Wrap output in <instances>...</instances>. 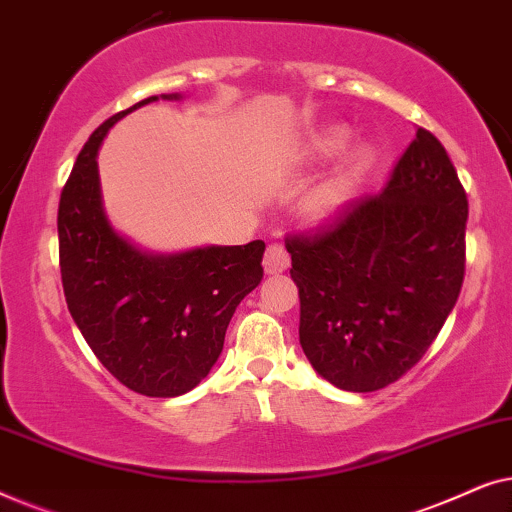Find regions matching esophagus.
I'll return each instance as SVG.
<instances>
[{"mask_svg": "<svg viewBox=\"0 0 512 512\" xmlns=\"http://www.w3.org/2000/svg\"><path fill=\"white\" fill-rule=\"evenodd\" d=\"M291 265V258L286 254V249L282 244H270L268 249H265V256H263V268L268 275H279V272L289 270Z\"/></svg>", "mask_w": 512, "mask_h": 512, "instance_id": "esophagus-1", "label": "esophagus"}]
</instances>
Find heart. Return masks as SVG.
<instances>
[{"label": "heart", "mask_w": 512, "mask_h": 512, "mask_svg": "<svg viewBox=\"0 0 512 512\" xmlns=\"http://www.w3.org/2000/svg\"><path fill=\"white\" fill-rule=\"evenodd\" d=\"M349 139V130L345 125H328L305 139L300 149V160L305 165H324L328 160L338 156L345 149ZM370 165V151L352 149L345 160L321 181L319 186L312 188V193L305 200V214L312 223H328L345 212L352 202L356 188L361 184V177L366 174Z\"/></svg>", "instance_id": "heart-1"}]
</instances>
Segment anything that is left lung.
<instances>
[{"mask_svg":"<svg viewBox=\"0 0 512 512\" xmlns=\"http://www.w3.org/2000/svg\"><path fill=\"white\" fill-rule=\"evenodd\" d=\"M468 200L443 144L419 128L375 198L291 237L300 347L345 391H377L422 359L464 284Z\"/></svg>","mask_w":512,"mask_h":512,"instance_id":"1","label":"left lung"}]
</instances>
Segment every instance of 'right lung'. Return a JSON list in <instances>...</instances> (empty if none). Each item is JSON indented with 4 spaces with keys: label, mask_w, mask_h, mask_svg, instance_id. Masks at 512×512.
I'll use <instances>...</instances> for the list:
<instances>
[{
    "label": "right lung",
    "mask_w": 512,
    "mask_h": 512,
    "mask_svg": "<svg viewBox=\"0 0 512 512\" xmlns=\"http://www.w3.org/2000/svg\"><path fill=\"white\" fill-rule=\"evenodd\" d=\"M156 100L146 97L90 135L62 188L58 240L69 314L102 366L137 394L174 398L198 387L219 359L235 307L263 279L265 242L156 254L114 228L97 151L123 116Z\"/></svg>",
    "instance_id": "add662e5"
}]
</instances>
